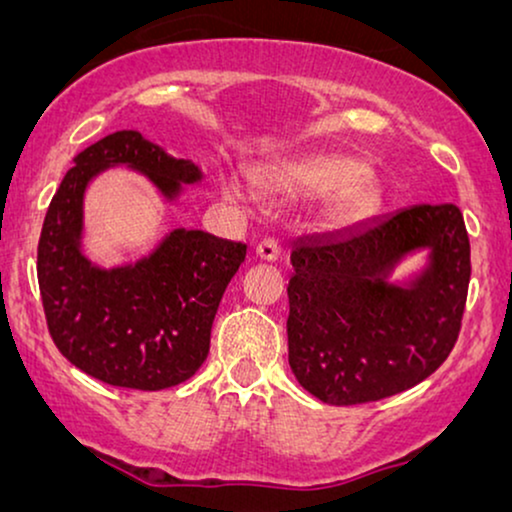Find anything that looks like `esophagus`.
Here are the masks:
<instances>
[{
    "label": "esophagus",
    "mask_w": 512,
    "mask_h": 512,
    "mask_svg": "<svg viewBox=\"0 0 512 512\" xmlns=\"http://www.w3.org/2000/svg\"><path fill=\"white\" fill-rule=\"evenodd\" d=\"M279 254H282V247H279V242L272 240V237L256 244V256L261 258V261H277Z\"/></svg>",
    "instance_id": "1"
}]
</instances>
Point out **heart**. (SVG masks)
I'll use <instances>...</instances> for the list:
<instances>
[{
    "label": "heart",
    "mask_w": 512,
    "mask_h": 512,
    "mask_svg": "<svg viewBox=\"0 0 512 512\" xmlns=\"http://www.w3.org/2000/svg\"><path fill=\"white\" fill-rule=\"evenodd\" d=\"M265 191L282 198H307V195L331 193L328 207L335 214L352 216L366 209L375 200V181L359 160L349 156H303L284 163L263 167L258 172ZM221 191L230 200L247 202L249 188L233 174H223Z\"/></svg>",
    "instance_id": "b5f03b06"
}]
</instances>
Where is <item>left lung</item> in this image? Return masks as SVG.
Instances as JSON below:
<instances>
[{
    "label": "left lung",
    "mask_w": 512,
    "mask_h": 512,
    "mask_svg": "<svg viewBox=\"0 0 512 512\" xmlns=\"http://www.w3.org/2000/svg\"><path fill=\"white\" fill-rule=\"evenodd\" d=\"M424 248L425 268L391 283ZM289 366L328 405L373 403L426 380L457 342L471 244L457 205H412L291 249Z\"/></svg>",
    "instance_id": "8db88e82"
}]
</instances>
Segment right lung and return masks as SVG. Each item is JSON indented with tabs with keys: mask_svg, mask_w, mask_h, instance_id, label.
<instances>
[{
	"mask_svg": "<svg viewBox=\"0 0 512 512\" xmlns=\"http://www.w3.org/2000/svg\"><path fill=\"white\" fill-rule=\"evenodd\" d=\"M109 167L142 172L167 202L202 179L198 165L137 130H118L83 149L41 228V303L48 333L72 366L111 387L160 391L186 382L207 359L212 321L247 244L174 228L149 256L100 268L81 247L83 198Z\"/></svg>",
	"mask_w": 512,
	"mask_h": 512,
	"instance_id": "add662e5",
	"label": "right lung"
}]
</instances>
